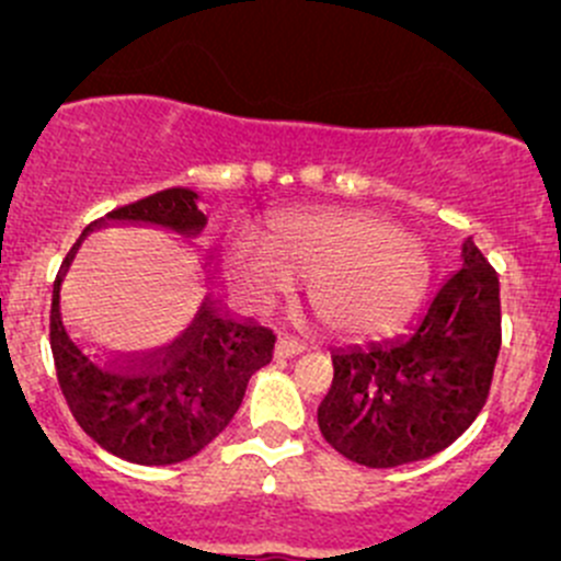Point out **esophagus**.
Masks as SVG:
<instances>
[{
	"label": "esophagus",
	"instance_id": "1",
	"mask_svg": "<svg viewBox=\"0 0 561 561\" xmlns=\"http://www.w3.org/2000/svg\"><path fill=\"white\" fill-rule=\"evenodd\" d=\"M305 341H297V337L280 335L278 343H275V357H294V354L305 352Z\"/></svg>",
	"mask_w": 561,
	"mask_h": 561
}]
</instances>
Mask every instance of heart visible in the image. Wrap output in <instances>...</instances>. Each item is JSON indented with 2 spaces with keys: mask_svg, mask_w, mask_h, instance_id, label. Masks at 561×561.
I'll list each match as a JSON object with an SVG mask.
<instances>
[{
  "mask_svg": "<svg viewBox=\"0 0 561 561\" xmlns=\"http://www.w3.org/2000/svg\"><path fill=\"white\" fill-rule=\"evenodd\" d=\"M226 275L251 302L286 297L291 280L310 283V308L341 337H381L401 330L423 297L425 262L417 242L376 215L302 213L275 218L262 248L234 242Z\"/></svg>",
  "mask_w": 561,
  "mask_h": 561,
  "instance_id": "1",
  "label": "heart"
}]
</instances>
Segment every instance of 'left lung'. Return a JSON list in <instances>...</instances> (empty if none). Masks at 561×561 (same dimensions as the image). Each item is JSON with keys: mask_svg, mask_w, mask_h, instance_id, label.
Listing matches in <instances>:
<instances>
[{"mask_svg": "<svg viewBox=\"0 0 561 561\" xmlns=\"http://www.w3.org/2000/svg\"><path fill=\"white\" fill-rule=\"evenodd\" d=\"M412 337L332 354L324 439L354 463L403 467L450 447L482 412L502 346L499 275L474 240Z\"/></svg>", "mask_w": 561, "mask_h": 561, "instance_id": "left-lung-1", "label": "left lung"}]
</instances>
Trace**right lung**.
Returning a JSON list of instances; mask_svg holds the SVG:
<instances>
[{"label": "right lung", "mask_w": 561, "mask_h": 561, "mask_svg": "<svg viewBox=\"0 0 561 561\" xmlns=\"http://www.w3.org/2000/svg\"><path fill=\"white\" fill-rule=\"evenodd\" d=\"M196 198L191 187H165L92 220L79 242L100 226L130 224L152 226L187 245L207 224ZM79 242L54 280L48 319L59 390L81 431L103 450L144 467L187 461L234 420L251 376L273 359V330L204 297L185 324L147 341H92L59 308Z\"/></svg>", "instance_id": "obj_1"}]
</instances>
